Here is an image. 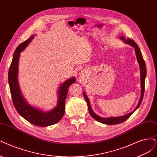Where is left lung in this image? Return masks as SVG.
I'll list each match as a JSON object with an SVG mask.
<instances>
[{
  "label": "left lung",
  "mask_w": 157,
  "mask_h": 157,
  "mask_svg": "<svg viewBox=\"0 0 157 157\" xmlns=\"http://www.w3.org/2000/svg\"><path fill=\"white\" fill-rule=\"evenodd\" d=\"M120 39L121 40H123L124 41L128 44H130L131 46H133L135 48V54L136 56V59L138 62L139 66H140V84H141V96L140 98V100L138 101V105L136 107L135 109V110L131 113H129L127 114H125L124 116H122V117H109V118H102L99 117V116L96 114L94 111H92V109L91 108L90 101L88 97L86 96L85 92H83V96L84 98L85 99L86 103H87L88 105V109H89V111L91 117L94 118L96 121H99L100 123L104 124H107V125H116V124H118L121 122H124V121H125L127 119H128L132 114L134 113L136 110L140 107V104L142 103V101L143 100V97H144V90H145V79H146V63H145V61L143 59V57L141 53V51L139 48L137 44L131 39H125L124 36H121L120 37Z\"/></svg>",
  "instance_id": "obj_1"
}]
</instances>
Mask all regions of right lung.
I'll return each mask as SVG.
<instances>
[{
    "label": "right lung",
    "instance_id": "add662e5",
    "mask_svg": "<svg viewBox=\"0 0 157 157\" xmlns=\"http://www.w3.org/2000/svg\"><path fill=\"white\" fill-rule=\"evenodd\" d=\"M33 37L34 35L20 44L16 48L8 71V82L13 103L18 113L22 117L35 125L47 127L57 123L63 118L65 113V100L68 87L75 82V78L72 77L62 83L58 90L57 105L51 111L44 112L29 105L21 92L17 81V74L20 53L25 49Z\"/></svg>",
    "mask_w": 157,
    "mask_h": 157
}]
</instances>
